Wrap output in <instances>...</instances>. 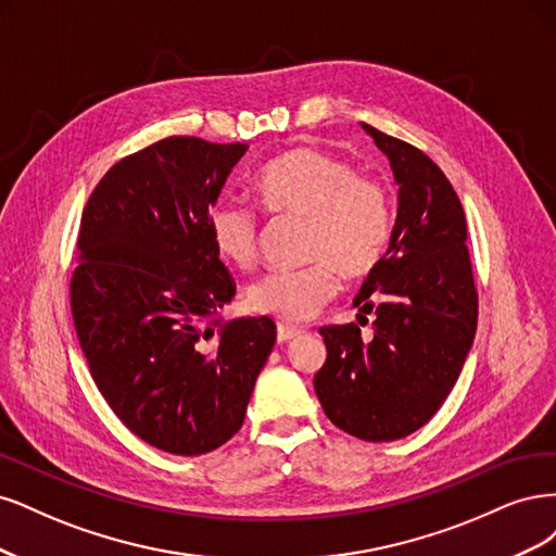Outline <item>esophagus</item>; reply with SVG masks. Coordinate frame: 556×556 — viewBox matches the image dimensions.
<instances>
[{
    "instance_id": "esophagus-1",
    "label": "esophagus",
    "mask_w": 556,
    "mask_h": 556,
    "mask_svg": "<svg viewBox=\"0 0 556 556\" xmlns=\"http://www.w3.org/2000/svg\"><path fill=\"white\" fill-rule=\"evenodd\" d=\"M302 330L300 328H291V326H279L277 328V342L286 344V342H293L295 337H300Z\"/></svg>"
}]
</instances>
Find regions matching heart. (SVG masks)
Wrapping results in <instances>:
<instances>
[{"label": "heart", "instance_id": "1", "mask_svg": "<svg viewBox=\"0 0 556 556\" xmlns=\"http://www.w3.org/2000/svg\"><path fill=\"white\" fill-rule=\"evenodd\" d=\"M261 205L307 222L300 270H277L247 289V307L283 324L316 316L339 291V273L367 279L386 258L392 238V203L383 182L355 173L351 161L320 148H293L254 177ZM210 240L219 256L247 270L258 258L261 224L252 207L230 201L207 212Z\"/></svg>", "mask_w": 556, "mask_h": 556}]
</instances>
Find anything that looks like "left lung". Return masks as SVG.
<instances>
[{
	"label": "left lung",
	"instance_id": "8db88e82",
	"mask_svg": "<svg viewBox=\"0 0 556 556\" xmlns=\"http://www.w3.org/2000/svg\"><path fill=\"white\" fill-rule=\"evenodd\" d=\"M400 185L383 263L355 295L359 326L320 328L326 365L314 376L326 416L351 437L395 441L416 432L451 395L478 326L467 217L443 170L422 150L363 124Z\"/></svg>",
	"mask_w": 556,
	"mask_h": 556
}]
</instances>
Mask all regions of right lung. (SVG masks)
<instances>
[{
  "instance_id": "1",
  "label": "right lung",
  "mask_w": 556,
  "mask_h": 556,
  "mask_svg": "<svg viewBox=\"0 0 556 556\" xmlns=\"http://www.w3.org/2000/svg\"><path fill=\"white\" fill-rule=\"evenodd\" d=\"M244 142L170 136L124 156L83 210L71 314L89 374L127 429L173 455L217 451L244 422L273 318H222L236 295L207 230Z\"/></svg>"
}]
</instances>
